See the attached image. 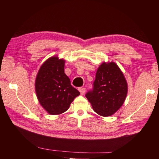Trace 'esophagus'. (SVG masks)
Segmentation results:
<instances>
[{
  "label": "esophagus",
  "mask_w": 159,
  "mask_h": 159,
  "mask_svg": "<svg viewBox=\"0 0 159 159\" xmlns=\"http://www.w3.org/2000/svg\"><path fill=\"white\" fill-rule=\"evenodd\" d=\"M79 91L81 95H83V94L85 93V88H84V87H79Z\"/></svg>",
  "instance_id": "obj_1"
}]
</instances>
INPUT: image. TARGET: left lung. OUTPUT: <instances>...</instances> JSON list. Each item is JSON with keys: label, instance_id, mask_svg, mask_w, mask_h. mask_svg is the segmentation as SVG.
<instances>
[{"label": "left lung", "instance_id": "8db88e82", "mask_svg": "<svg viewBox=\"0 0 159 159\" xmlns=\"http://www.w3.org/2000/svg\"><path fill=\"white\" fill-rule=\"evenodd\" d=\"M127 93L128 84L123 72L116 63L111 61L98 67L93 89L85 96L97 114L108 117L120 109Z\"/></svg>", "mask_w": 159, "mask_h": 159}]
</instances>
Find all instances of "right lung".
<instances>
[{"label": "right lung", "mask_w": 159, "mask_h": 159, "mask_svg": "<svg viewBox=\"0 0 159 159\" xmlns=\"http://www.w3.org/2000/svg\"><path fill=\"white\" fill-rule=\"evenodd\" d=\"M65 60L50 57L43 63L36 76L35 89L41 106L50 115H60L69 109L80 92L64 72Z\"/></svg>", "instance_id": "obj_1"}]
</instances>
